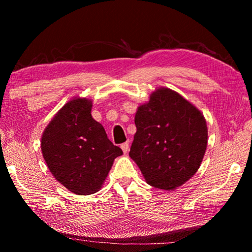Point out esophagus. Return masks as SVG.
<instances>
[{
    "mask_svg": "<svg viewBox=\"0 0 252 252\" xmlns=\"http://www.w3.org/2000/svg\"><path fill=\"white\" fill-rule=\"evenodd\" d=\"M121 149H122V151L125 152V153H126L127 151H129V142L122 143V144H121Z\"/></svg>",
    "mask_w": 252,
    "mask_h": 252,
    "instance_id": "obj_1",
    "label": "esophagus"
}]
</instances>
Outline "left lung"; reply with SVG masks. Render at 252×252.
I'll list each match as a JSON object with an SVG mask.
<instances>
[{
	"mask_svg": "<svg viewBox=\"0 0 252 252\" xmlns=\"http://www.w3.org/2000/svg\"><path fill=\"white\" fill-rule=\"evenodd\" d=\"M129 156L148 185L176 190L198 171L208 144V127L197 106L178 92L158 88L140 104Z\"/></svg>",
	"mask_w": 252,
	"mask_h": 252,
	"instance_id": "1",
	"label": "left lung"
}]
</instances>
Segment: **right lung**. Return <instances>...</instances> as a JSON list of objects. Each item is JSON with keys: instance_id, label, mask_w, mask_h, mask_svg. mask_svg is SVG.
Listing matches in <instances>:
<instances>
[{"instance_id": "right-lung-1", "label": "right lung", "mask_w": 252, "mask_h": 252, "mask_svg": "<svg viewBox=\"0 0 252 252\" xmlns=\"http://www.w3.org/2000/svg\"><path fill=\"white\" fill-rule=\"evenodd\" d=\"M92 100L73 97L60 109L43 131L42 155L50 172L71 192L95 193L122 150L108 139L91 116Z\"/></svg>"}]
</instances>
